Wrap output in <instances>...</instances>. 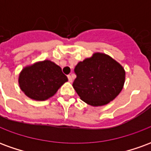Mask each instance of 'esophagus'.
<instances>
[{
	"instance_id": "34e87169",
	"label": "esophagus",
	"mask_w": 151,
	"mask_h": 151,
	"mask_svg": "<svg viewBox=\"0 0 151 151\" xmlns=\"http://www.w3.org/2000/svg\"><path fill=\"white\" fill-rule=\"evenodd\" d=\"M67 77H68V79H69V82H72L73 79H72V77H71V75H68V76H67Z\"/></svg>"
}]
</instances>
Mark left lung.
Segmentation results:
<instances>
[{"instance_id": "obj_1", "label": "left lung", "mask_w": 151, "mask_h": 151, "mask_svg": "<svg viewBox=\"0 0 151 151\" xmlns=\"http://www.w3.org/2000/svg\"><path fill=\"white\" fill-rule=\"evenodd\" d=\"M74 73L73 86L82 101L94 107L108 104L120 94L125 80V71L111 56L96 52L80 61Z\"/></svg>"}]
</instances>
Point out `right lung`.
I'll return each instance as SVG.
<instances>
[{
    "label": "right lung",
    "instance_id": "right-lung-1",
    "mask_svg": "<svg viewBox=\"0 0 151 151\" xmlns=\"http://www.w3.org/2000/svg\"><path fill=\"white\" fill-rule=\"evenodd\" d=\"M67 81L61 68L48 60L25 67L18 78L19 86L25 95L37 101L53 96Z\"/></svg>",
    "mask_w": 151,
    "mask_h": 151
}]
</instances>
